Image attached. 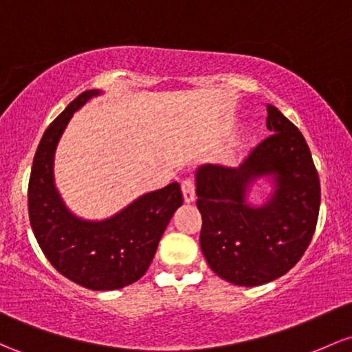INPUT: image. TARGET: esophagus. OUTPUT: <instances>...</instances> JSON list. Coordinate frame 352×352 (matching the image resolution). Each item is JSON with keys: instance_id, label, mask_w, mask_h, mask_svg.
Returning <instances> with one entry per match:
<instances>
[{"instance_id": "34e87169", "label": "esophagus", "mask_w": 352, "mask_h": 352, "mask_svg": "<svg viewBox=\"0 0 352 352\" xmlns=\"http://www.w3.org/2000/svg\"><path fill=\"white\" fill-rule=\"evenodd\" d=\"M182 194H184V200L187 204L194 202L195 200V182L194 179H185L182 182Z\"/></svg>"}]
</instances>
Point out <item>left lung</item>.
Here are the masks:
<instances>
[{"label":"left lung","instance_id":"1","mask_svg":"<svg viewBox=\"0 0 352 352\" xmlns=\"http://www.w3.org/2000/svg\"><path fill=\"white\" fill-rule=\"evenodd\" d=\"M270 133L237 168L197 170L200 247L210 269L235 285H262L299 262L318 226L320 185L311 150L299 129L267 107ZM272 176L273 197L261 208L245 202L246 188Z\"/></svg>","mask_w":352,"mask_h":352}]
</instances>
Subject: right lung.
Segmentation results:
<instances>
[{
  "mask_svg": "<svg viewBox=\"0 0 352 352\" xmlns=\"http://www.w3.org/2000/svg\"><path fill=\"white\" fill-rule=\"evenodd\" d=\"M98 90L83 91L50 123L34 153L28 184L30 223L45 257L61 276L91 291L137 283L148 269L173 212L184 202L177 182L138 197L113 217L90 222L61 202L53 158L69 118Z\"/></svg>",
  "mask_w": 352,
  "mask_h": 352,
  "instance_id": "1",
  "label": "right lung"
}]
</instances>
